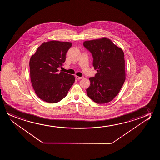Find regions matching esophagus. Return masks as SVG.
Returning <instances> with one entry per match:
<instances>
[{"label":"esophagus","mask_w":160,"mask_h":160,"mask_svg":"<svg viewBox=\"0 0 160 160\" xmlns=\"http://www.w3.org/2000/svg\"><path fill=\"white\" fill-rule=\"evenodd\" d=\"M75 78H76V79H78V80H80V79H83V77H78V76H75Z\"/></svg>","instance_id":"esophagus-1"}]
</instances>
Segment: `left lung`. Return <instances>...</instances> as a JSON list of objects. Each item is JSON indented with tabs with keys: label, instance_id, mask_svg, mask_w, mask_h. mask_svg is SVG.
<instances>
[{
	"label": "left lung",
	"instance_id": "1",
	"mask_svg": "<svg viewBox=\"0 0 160 160\" xmlns=\"http://www.w3.org/2000/svg\"><path fill=\"white\" fill-rule=\"evenodd\" d=\"M83 45L92 53L93 66L97 72L89 79L87 94L98 104L108 103L118 94L125 82L123 51L106 38L87 40Z\"/></svg>",
	"mask_w": 160,
	"mask_h": 160
}]
</instances>
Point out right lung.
Here are the masks:
<instances>
[{
	"label": "right lung",
	"mask_w": 160,
	"mask_h": 160,
	"mask_svg": "<svg viewBox=\"0 0 160 160\" xmlns=\"http://www.w3.org/2000/svg\"><path fill=\"white\" fill-rule=\"evenodd\" d=\"M72 45L68 42L49 41L42 43L31 57V82L35 93L42 101L50 103L61 101L74 82V75L58 72Z\"/></svg>",
	"instance_id": "right-lung-1"
}]
</instances>
